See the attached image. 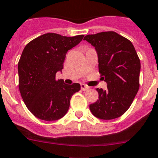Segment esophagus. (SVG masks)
Returning a JSON list of instances; mask_svg holds the SVG:
<instances>
[{"label": "esophagus", "mask_w": 158, "mask_h": 158, "mask_svg": "<svg viewBox=\"0 0 158 158\" xmlns=\"http://www.w3.org/2000/svg\"><path fill=\"white\" fill-rule=\"evenodd\" d=\"M81 90L85 91V90H87V89H89V87L88 85H86L81 84Z\"/></svg>", "instance_id": "esophagus-1"}]
</instances>
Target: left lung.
Returning <instances> with one entry per match:
<instances>
[{"mask_svg": "<svg viewBox=\"0 0 158 158\" xmlns=\"http://www.w3.org/2000/svg\"><path fill=\"white\" fill-rule=\"evenodd\" d=\"M97 51L98 70L107 83L106 90L97 88L98 99L89 105L95 117L109 120L128 110L140 88V61L133 44L114 31L84 38Z\"/></svg>", "mask_w": 158, "mask_h": 158, "instance_id": "obj_1", "label": "left lung"}]
</instances>
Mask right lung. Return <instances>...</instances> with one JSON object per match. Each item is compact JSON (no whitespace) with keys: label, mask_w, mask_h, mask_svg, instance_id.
I'll return each instance as SVG.
<instances>
[{"label":"right lung","mask_w":158,"mask_h":158,"mask_svg":"<svg viewBox=\"0 0 158 158\" xmlns=\"http://www.w3.org/2000/svg\"><path fill=\"white\" fill-rule=\"evenodd\" d=\"M83 37L47 33L25 47L18 61V87L27 107L36 118L54 121L67 113L72 96L81 85L64 84L56 79V74L64 69L68 51Z\"/></svg>","instance_id":"1"}]
</instances>
